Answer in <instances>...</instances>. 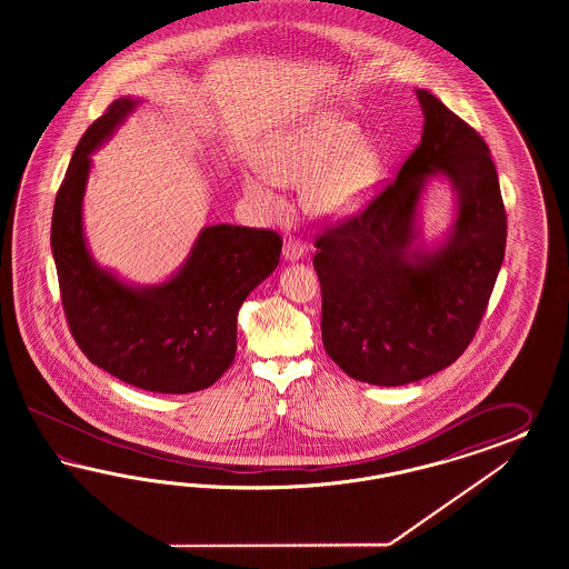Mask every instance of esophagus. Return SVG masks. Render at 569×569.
<instances>
[{"instance_id": "obj_1", "label": "esophagus", "mask_w": 569, "mask_h": 569, "mask_svg": "<svg viewBox=\"0 0 569 569\" xmlns=\"http://www.w3.org/2000/svg\"><path fill=\"white\" fill-rule=\"evenodd\" d=\"M307 252V243L300 240V238H286L283 240V259L286 260H298L305 257Z\"/></svg>"}]
</instances>
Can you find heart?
Here are the masks:
<instances>
[{
	"label": "heart",
	"instance_id": "b5f03b06",
	"mask_svg": "<svg viewBox=\"0 0 569 569\" xmlns=\"http://www.w3.org/2000/svg\"><path fill=\"white\" fill-rule=\"evenodd\" d=\"M361 127L340 114H317L257 156L260 174L279 186H305L310 212L340 219L365 207L379 188L386 160L376 143L361 139ZM246 196L264 210L277 198L264 179L246 177Z\"/></svg>",
	"mask_w": 569,
	"mask_h": 569
}]
</instances>
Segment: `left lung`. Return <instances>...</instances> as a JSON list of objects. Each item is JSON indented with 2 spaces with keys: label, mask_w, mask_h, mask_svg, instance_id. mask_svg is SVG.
I'll list each match as a JSON object with an SVG mask.
<instances>
[{
  "label": "left lung",
  "mask_w": 569,
  "mask_h": 569,
  "mask_svg": "<svg viewBox=\"0 0 569 569\" xmlns=\"http://www.w3.org/2000/svg\"><path fill=\"white\" fill-rule=\"evenodd\" d=\"M423 133L397 177L315 240L321 336L346 376L402 386L457 361L482 323L499 276L507 212L482 136L426 89ZM433 171L451 179L460 212L448 243L413 253V210Z\"/></svg>",
  "instance_id": "obj_1"
}]
</instances>
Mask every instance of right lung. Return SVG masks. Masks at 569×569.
Masks as SVG:
<instances>
[{"label": "right lung", "instance_id": "obj_1", "mask_svg": "<svg viewBox=\"0 0 569 569\" xmlns=\"http://www.w3.org/2000/svg\"><path fill=\"white\" fill-rule=\"evenodd\" d=\"M136 108L119 98L83 133L56 193L52 254L70 333L89 361L158 395L212 386L236 359L238 310L281 254L273 229H202L183 269L156 288H131L87 252L81 223L89 154Z\"/></svg>", "mask_w": 569, "mask_h": 569}]
</instances>
